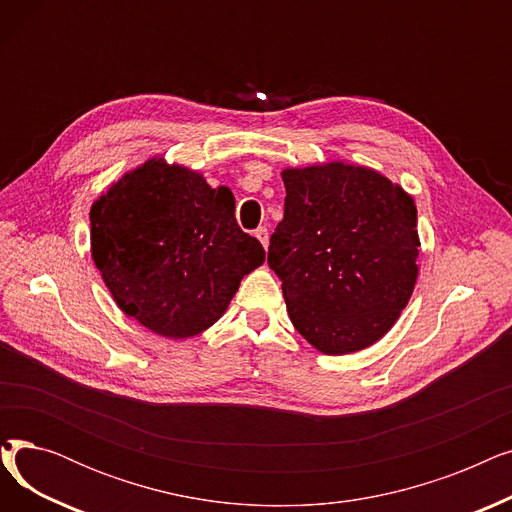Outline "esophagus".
<instances>
[{
  "mask_svg": "<svg viewBox=\"0 0 512 512\" xmlns=\"http://www.w3.org/2000/svg\"><path fill=\"white\" fill-rule=\"evenodd\" d=\"M255 236H257V240L261 242L263 247H267V240H270V232H267L265 226H259V228L255 230Z\"/></svg>",
  "mask_w": 512,
  "mask_h": 512,
  "instance_id": "obj_1",
  "label": "esophagus"
}]
</instances>
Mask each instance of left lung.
I'll return each mask as SVG.
<instances>
[{"instance_id":"8db88e82","label":"left lung","mask_w":512,"mask_h":512,"mask_svg":"<svg viewBox=\"0 0 512 512\" xmlns=\"http://www.w3.org/2000/svg\"><path fill=\"white\" fill-rule=\"evenodd\" d=\"M284 218L270 238L292 326L326 355L378 342L407 307L419 257L417 207L398 184L332 161L282 172Z\"/></svg>"}]
</instances>
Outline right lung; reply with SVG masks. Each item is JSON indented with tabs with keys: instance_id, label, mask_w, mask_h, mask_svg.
Returning <instances> with one entry per match:
<instances>
[{
	"instance_id": "obj_1",
	"label": "right lung",
	"mask_w": 512,
	"mask_h": 512,
	"mask_svg": "<svg viewBox=\"0 0 512 512\" xmlns=\"http://www.w3.org/2000/svg\"><path fill=\"white\" fill-rule=\"evenodd\" d=\"M91 253L118 307L174 340L213 326L265 261L261 242L236 224L230 188L161 157L93 203Z\"/></svg>"
}]
</instances>
